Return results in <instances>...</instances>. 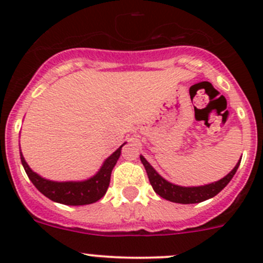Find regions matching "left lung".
<instances>
[{"label":"left lung","instance_id":"left-lung-1","mask_svg":"<svg viewBox=\"0 0 263 263\" xmlns=\"http://www.w3.org/2000/svg\"><path fill=\"white\" fill-rule=\"evenodd\" d=\"M141 159V163L144 164L145 169H146V173L148 177V181L150 184L153 185L154 191L158 193L160 197L165 198V200L172 201V202L176 203H198L202 202V201L209 200V198L216 196L225 185L228 184L232 178L234 177L235 172H237L238 166H239L240 160L238 161L237 165L233 168V171L230 173H228L224 178H221L220 181L213 182L210 184L205 185H198V187H182V185H177L174 183L168 182L166 179H164L153 166L150 165V163L144 158L142 155H140Z\"/></svg>","mask_w":263,"mask_h":263}]
</instances>
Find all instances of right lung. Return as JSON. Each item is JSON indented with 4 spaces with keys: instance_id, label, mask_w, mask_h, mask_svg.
I'll return each mask as SVG.
<instances>
[{
    "instance_id": "add662e5",
    "label": "right lung",
    "mask_w": 263,
    "mask_h": 263,
    "mask_svg": "<svg viewBox=\"0 0 263 263\" xmlns=\"http://www.w3.org/2000/svg\"><path fill=\"white\" fill-rule=\"evenodd\" d=\"M126 144V142H124ZM123 144V145H124ZM122 145V146H123ZM122 146H119L110 156L104 160L97 174L85 181H70V182H55L43 178L35 172L31 171L30 166L24 159L20 150V159L26 174L36 190L43 193L46 197L54 202L63 203L70 206L90 205L99 201L107 192L110 182V174L115 168L117 160L121 155Z\"/></svg>"
}]
</instances>
